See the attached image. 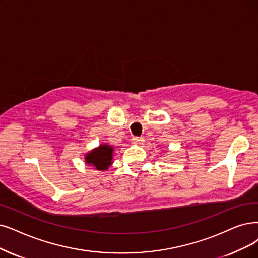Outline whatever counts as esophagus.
<instances>
[{"label": "esophagus", "instance_id": "esophagus-1", "mask_svg": "<svg viewBox=\"0 0 258 258\" xmlns=\"http://www.w3.org/2000/svg\"><path fill=\"white\" fill-rule=\"evenodd\" d=\"M131 142H132V144H136V145H142L143 142H144V138L135 137V138H132Z\"/></svg>", "mask_w": 258, "mask_h": 258}]
</instances>
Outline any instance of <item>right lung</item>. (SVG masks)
I'll list each match as a JSON object with an SVG mask.
<instances>
[{"instance_id": "obj_1", "label": "right lung", "mask_w": 258, "mask_h": 258, "mask_svg": "<svg viewBox=\"0 0 258 258\" xmlns=\"http://www.w3.org/2000/svg\"><path fill=\"white\" fill-rule=\"evenodd\" d=\"M113 150L114 148L108 144H101L99 147L86 154V163L97 170H107L113 163Z\"/></svg>"}]
</instances>
